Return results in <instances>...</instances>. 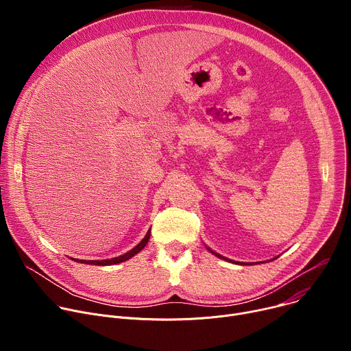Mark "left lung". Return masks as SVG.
Listing matches in <instances>:
<instances>
[{
	"mask_svg": "<svg viewBox=\"0 0 351 351\" xmlns=\"http://www.w3.org/2000/svg\"><path fill=\"white\" fill-rule=\"evenodd\" d=\"M208 250H210V248H208ZM210 252H211V253H213V254H215V256H217V257H219V258H223V257H222V256H219V254H217V253H214V252H213V250H210ZM223 260H226V258H223Z\"/></svg>",
	"mask_w": 351,
	"mask_h": 351,
	"instance_id": "8db88e82",
	"label": "left lung"
}]
</instances>
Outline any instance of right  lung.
I'll use <instances>...</instances> for the list:
<instances>
[{
    "instance_id": "obj_1",
    "label": "right lung",
    "mask_w": 351,
    "mask_h": 351,
    "mask_svg": "<svg viewBox=\"0 0 351 351\" xmlns=\"http://www.w3.org/2000/svg\"><path fill=\"white\" fill-rule=\"evenodd\" d=\"M149 233H152V230L148 229V232H147V234L144 236V239H143L134 248H132L130 252L125 253L123 256H119V257H115V258H111V260H101V261H86V260H75V261L82 263V264H90V265H112V264H119V263L128 261L129 258H132L134 254H137L138 252H141V250L145 247V244H147L148 240H149Z\"/></svg>"
}]
</instances>
